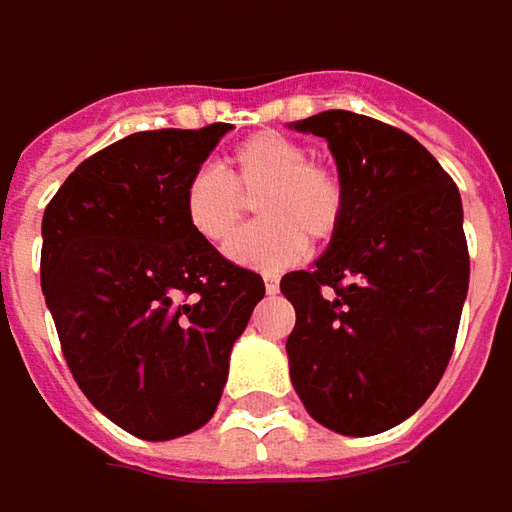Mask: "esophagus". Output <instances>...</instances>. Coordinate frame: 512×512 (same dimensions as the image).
Here are the masks:
<instances>
[{"mask_svg":"<svg viewBox=\"0 0 512 512\" xmlns=\"http://www.w3.org/2000/svg\"><path fill=\"white\" fill-rule=\"evenodd\" d=\"M265 291H268V294H276V291H279V279H276V276H265Z\"/></svg>","mask_w":512,"mask_h":512,"instance_id":"34e87169","label":"esophagus"}]
</instances>
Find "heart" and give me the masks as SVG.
<instances>
[{"label":"heart","mask_w":512,"mask_h":512,"mask_svg":"<svg viewBox=\"0 0 512 512\" xmlns=\"http://www.w3.org/2000/svg\"><path fill=\"white\" fill-rule=\"evenodd\" d=\"M230 178L213 167L198 169L184 190V218L210 247H226L241 223L244 197L263 195V224L245 231L227 248L244 268L282 270L305 253V236L328 242L345 210L337 172L311 161L308 146L279 132H259L230 155Z\"/></svg>","instance_id":"1"}]
</instances>
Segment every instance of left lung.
I'll use <instances>...</instances> for the list:
<instances>
[{
    "instance_id": "obj_1",
    "label": "left lung",
    "mask_w": 512,
    "mask_h": 512,
    "mask_svg": "<svg viewBox=\"0 0 512 512\" xmlns=\"http://www.w3.org/2000/svg\"><path fill=\"white\" fill-rule=\"evenodd\" d=\"M291 126L328 141L345 192L328 250L279 282L291 380L314 421L366 438L415 415L452 357L470 288L461 195L389 123L331 109Z\"/></svg>"
}]
</instances>
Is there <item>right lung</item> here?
<instances>
[{
  "instance_id": "add662e5",
  "label": "right lung",
  "mask_w": 512,
  "mask_h": 512,
  "mask_svg": "<svg viewBox=\"0 0 512 512\" xmlns=\"http://www.w3.org/2000/svg\"><path fill=\"white\" fill-rule=\"evenodd\" d=\"M230 123L135 132L74 169L42 216L39 279L83 395L143 441L213 418L259 273L184 218L187 181Z\"/></svg>"
}]
</instances>
